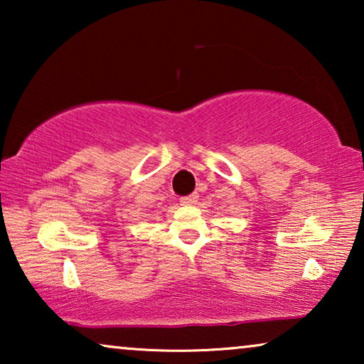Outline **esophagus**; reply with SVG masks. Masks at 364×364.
Listing matches in <instances>:
<instances>
[{"mask_svg": "<svg viewBox=\"0 0 364 364\" xmlns=\"http://www.w3.org/2000/svg\"><path fill=\"white\" fill-rule=\"evenodd\" d=\"M196 202H197V196H187L181 198L182 205H193Z\"/></svg>", "mask_w": 364, "mask_h": 364, "instance_id": "obj_1", "label": "esophagus"}]
</instances>
